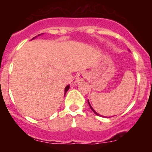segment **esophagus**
<instances>
[{"label": "esophagus", "mask_w": 152, "mask_h": 152, "mask_svg": "<svg viewBox=\"0 0 152 152\" xmlns=\"http://www.w3.org/2000/svg\"><path fill=\"white\" fill-rule=\"evenodd\" d=\"M87 75H88V74L85 72H79L77 75V77H76V82L79 83L80 81H83L87 77Z\"/></svg>", "instance_id": "1"}]
</instances>
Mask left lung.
<instances>
[{"label":"left lung","instance_id":"obj_1","mask_svg":"<svg viewBox=\"0 0 152 152\" xmlns=\"http://www.w3.org/2000/svg\"><path fill=\"white\" fill-rule=\"evenodd\" d=\"M88 104H89L90 107H91V110H92V111H93V112L94 113H95V114H96V115H97V116H100V114H98V113H96V111H95V110H94V109H93V108H92V107H91V104H90L89 101H88Z\"/></svg>","mask_w":152,"mask_h":152}]
</instances>
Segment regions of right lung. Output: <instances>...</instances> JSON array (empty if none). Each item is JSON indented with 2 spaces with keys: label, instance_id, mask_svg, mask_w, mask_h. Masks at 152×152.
Returning <instances> with one entry per match:
<instances>
[{
  "label": "right lung",
  "instance_id": "right-lung-1",
  "mask_svg": "<svg viewBox=\"0 0 152 152\" xmlns=\"http://www.w3.org/2000/svg\"><path fill=\"white\" fill-rule=\"evenodd\" d=\"M39 35H40V34H39ZM34 38H35V37H34ZM34 38H33V39H34ZM69 88H70V86H69V85H68V86H67V87H66V88H65V89H64V94H66L67 91H68V89H69Z\"/></svg>",
  "mask_w": 152,
  "mask_h": 152
}]
</instances>
